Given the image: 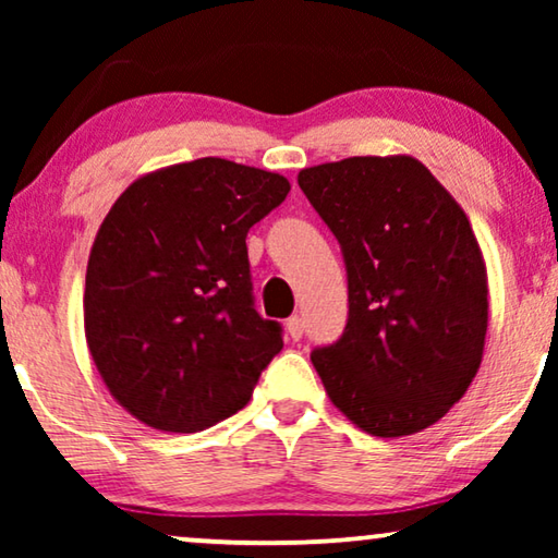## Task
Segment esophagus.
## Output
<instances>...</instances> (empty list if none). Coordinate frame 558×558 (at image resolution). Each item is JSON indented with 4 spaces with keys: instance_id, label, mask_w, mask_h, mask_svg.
<instances>
[{
    "instance_id": "1",
    "label": "esophagus",
    "mask_w": 558,
    "mask_h": 558,
    "mask_svg": "<svg viewBox=\"0 0 558 558\" xmlns=\"http://www.w3.org/2000/svg\"><path fill=\"white\" fill-rule=\"evenodd\" d=\"M302 332H304V323H302V317H289L287 319V335L292 340H300L302 338Z\"/></svg>"
}]
</instances>
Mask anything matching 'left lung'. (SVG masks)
<instances>
[{
    "mask_svg": "<svg viewBox=\"0 0 558 558\" xmlns=\"http://www.w3.org/2000/svg\"><path fill=\"white\" fill-rule=\"evenodd\" d=\"M302 193L340 241L348 325L312 365L373 437L437 424L483 363L487 269L460 203L409 155L304 167Z\"/></svg>",
    "mask_w": 558,
    "mask_h": 558,
    "instance_id": "obj_1",
    "label": "left lung"
}]
</instances>
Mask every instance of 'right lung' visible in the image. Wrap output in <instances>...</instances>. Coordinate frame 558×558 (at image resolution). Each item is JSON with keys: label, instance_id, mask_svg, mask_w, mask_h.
I'll return each instance as SVG.
<instances>
[{"label": "right lung", "instance_id": "obj_1", "mask_svg": "<svg viewBox=\"0 0 558 558\" xmlns=\"http://www.w3.org/2000/svg\"><path fill=\"white\" fill-rule=\"evenodd\" d=\"M277 172L203 157L136 178L90 246L83 327L134 418L193 434L246 407L284 348L254 310L246 233L289 193Z\"/></svg>", "mask_w": 558, "mask_h": 558}]
</instances>
